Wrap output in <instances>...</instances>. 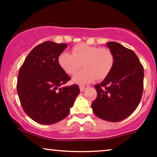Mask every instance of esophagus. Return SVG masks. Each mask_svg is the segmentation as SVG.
I'll return each mask as SVG.
<instances>
[{"label":"esophagus","instance_id":"obj_1","mask_svg":"<svg viewBox=\"0 0 157 157\" xmlns=\"http://www.w3.org/2000/svg\"><path fill=\"white\" fill-rule=\"evenodd\" d=\"M89 86H88V85H80V92H83V91L85 90V89H86V88H88Z\"/></svg>","mask_w":157,"mask_h":157}]
</instances>
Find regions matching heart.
Returning a JSON list of instances; mask_svg holds the SVG:
<instances>
[{
  "label": "heart",
  "instance_id": "1",
  "mask_svg": "<svg viewBox=\"0 0 157 157\" xmlns=\"http://www.w3.org/2000/svg\"><path fill=\"white\" fill-rule=\"evenodd\" d=\"M71 52L72 54L66 51L60 53L58 63L62 69L70 75H75L82 64L85 68L73 77V81L77 83H89L96 78L104 79L114 66V55L109 48L80 43L72 48Z\"/></svg>",
  "mask_w": 157,
  "mask_h": 157
}]
</instances>
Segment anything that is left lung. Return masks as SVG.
I'll return each instance as SVG.
<instances>
[{
	"mask_svg": "<svg viewBox=\"0 0 157 157\" xmlns=\"http://www.w3.org/2000/svg\"><path fill=\"white\" fill-rule=\"evenodd\" d=\"M106 45L114 55V66L101 83L94 86L98 94L92 108L98 118L118 122L130 116L140 103L144 68L132 50L115 42Z\"/></svg>",
	"mask_w": 157,
	"mask_h": 157,
	"instance_id": "1",
	"label": "left lung"
}]
</instances>
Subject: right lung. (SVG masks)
<instances>
[{
    "label": "right lung",
    "mask_w": 157,
    "mask_h": 157,
    "mask_svg": "<svg viewBox=\"0 0 157 157\" xmlns=\"http://www.w3.org/2000/svg\"><path fill=\"white\" fill-rule=\"evenodd\" d=\"M67 44L47 41L35 47L20 68L17 92L24 111L42 124H53L69 114L77 96V85L64 86L70 77L62 69L58 57Z\"/></svg>",
    "instance_id": "1"
}]
</instances>
